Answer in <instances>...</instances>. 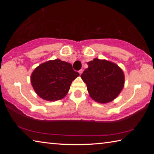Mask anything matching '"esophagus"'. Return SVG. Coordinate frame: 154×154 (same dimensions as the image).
Instances as JSON below:
<instances>
[{"label":"esophagus","mask_w":154,"mask_h":154,"mask_svg":"<svg viewBox=\"0 0 154 154\" xmlns=\"http://www.w3.org/2000/svg\"><path fill=\"white\" fill-rule=\"evenodd\" d=\"M83 72V70L82 69H81V70H79V73L80 74V75H82V73Z\"/></svg>","instance_id":"34e87169"}]
</instances>
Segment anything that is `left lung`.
Listing matches in <instances>:
<instances>
[{"instance_id": "8db88e82", "label": "left lung", "mask_w": 154, "mask_h": 154, "mask_svg": "<svg viewBox=\"0 0 154 154\" xmlns=\"http://www.w3.org/2000/svg\"><path fill=\"white\" fill-rule=\"evenodd\" d=\"M81 75L94 100L107 103L117 98L123 90L124 73L118 64L106 60L94 58Z\"/></svg>"}]
</instances>
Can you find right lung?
Returning a JSON list of instances; mask_svg holds the SVG:
<instances>
[{
	"mask_svg": "<svg viewBox=\"0 0 154 154\" xmlns=\"http://www.w3.org/2000/svg\"><path fill=\"white\" fill-rule=\"evenodd\" d=\"M79 75L69 62L56 59L36 67L31 74L30 82L40 98L56 101L66 96L72 82Z\"/></svg>",
	"mask_w": 154,
	"mask_h": 154,
	"instance_id": "obj_1",
	"label": "right lung"
}]
</instances>
